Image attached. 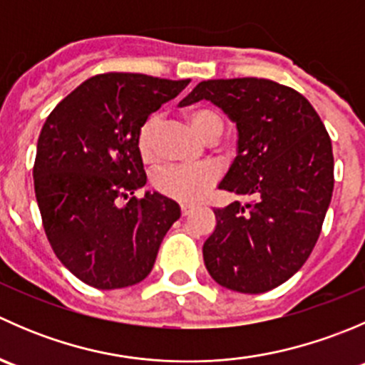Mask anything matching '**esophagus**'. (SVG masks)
Instances as JSON below:
<instances>
[{
  "label": "esophagus",
  "mask_w": 365,
  "mask_h": 365,
  "mask_svg": "<svg viewBox=\"0 0 365 365\" xmlns=\"http://www.w3.org/2000/svg\"><path fill=\"white\" fill-rule=\"evenodd\" d=\"M192 210H194L192 205H182V215L189 217L190 213H192Z\"/></svg>",
  "instance_id": "34e87169"
}]
</instances>
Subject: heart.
<instances>
[{
	"instance_id": "b5f03b06",
	"label": "heart",
	"mask_w": 365,
	"mask_h": 365,
	"mask_svg": "<svg viewBox=\"0 0 365 365\" xmlns=\"http://www.w3.org/2000/svg\"><path fill=\"white\" fill-rule=\"evenodd\" d=\"M192 127L208 141H215L224 130V118L213 108H196L187 113ZM160 116L152 114L146 118L138 132V152L145 162H153L159 157L157 138H159ZM219 171L215 165H165L153 175V187L164 196L182 203H194L205 196L206 190L215 183Z\"/></svg>"
}]
</instances>
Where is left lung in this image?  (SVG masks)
<instances>
[{
  "label": "left lung",
  "instance_id": "8db88e82",
  "mask_svg": "<svg viewBox=\"0 0 365 365\" xmlns=\"http://www.w3.org/2000/svg\"><path fill=\"white\" fill-rule=\"evenodd\" d=\"M203 98L237 123V157L219 189L245 200L213 210L206 270L233 292H270L300 270L322 233L334 190L329 132L304 95L270 79L203 81L180 106Z\"/></svg>",
  "mask_w": 365,
  "mask_h": 365
}]
</instances>
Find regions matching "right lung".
Wrapping results in <instances>:
<instances>
[{"instance_id": "right-lung-1", "label": "right lung", "mask_w": 365, "mask_h": 365, "mask_svg": "<svg viewBox=\"0 0 365 365\" xmlns=\"http://www.w3.org/2000/svg\"><path fill=\"white\" fill-rule=\"evenodd\" d=\"M189 79L109 72L90 77L47 116L36 143L35 194L58 259L86 284L118 289L152 272L180 206L146 183L138 132ZM121 199H128L120 205Z\"/></svg>"}]
</instances>
